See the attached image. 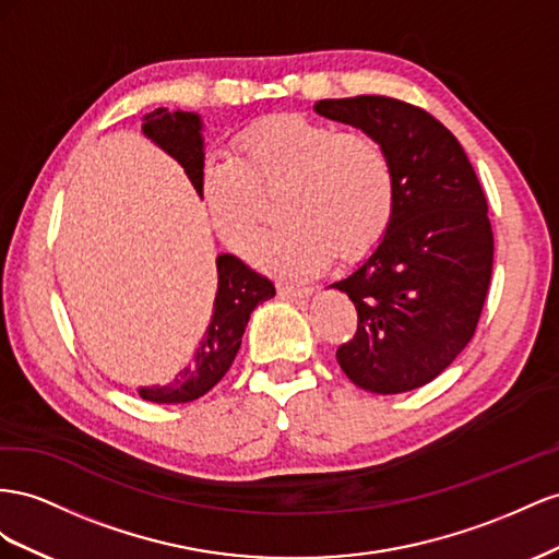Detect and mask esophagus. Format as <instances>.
<instances>
[{"instance_id":"1","label":"esophagus","mask_w":559,"mask_h":559,"mask_svg":"<svg viewBox=\"0 0 559 559\" xmlns=\"http://www.w3.org/2000/svg\"><path fill=\"white\" fill-rule=\"evenodd\" d=\"M311 293L309 285H299V283H278V295L297 299V297H307Z\"/></svg>"}]
</instances>
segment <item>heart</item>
Returning a JSON list of instances; mask_svg holds the SVG:
<instances>
[{
    "label": "heart",
    "instance_id": "1",
    "mask_svg": "<svg viewBox=\"0 0 559 559\" xmlns=\"http://www.w3.org/2000/svg\"><path fill=\"white\" fill-rule=\"evenodd\" d=\"M281 199L288 225L266 231L250 258L283 276H307L332 254L360 258L384 238L397 211L395 166L362 131L299 115L269 117L234 140V156H215L201 175V199L222 243L246 250Z\"/></svg>",
    "mask_w": 559,
    "mask_h": 559
}]
</instances>
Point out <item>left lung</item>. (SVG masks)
<instances>
[{
	"mask_svg": "<svg viewBox=\"0 0 559 559\" xmlns=\"http://www.w3.org/2000/svg\"><path fill=\"white\" fill-rule=\"evenodd\" d=\"M313 109L374 135L397 180L389 234L330 285L358 311L356 334L337 348V362L365 391L419 389L450 368L480 321L493 264L485 191L459 140L421 107L356 95L318 100Z\"/></svg>",
	"mask_w": 559,
	"mask_h": 559,
	"instance_id": "left-lung-1",
	"label": "left lung"
}]
</instances>
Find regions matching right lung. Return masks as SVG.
<instances>
[{
    "instance_id": "add662e5",
    "label": "right lung",
    "mask_w": 559,
    "mask_h": 559,
    "mask_svg": "<svg viewBox=\"0 0 559 559\" xmlns=\"http://www.w3.org/2000/svg\"><path fill=\"white\" fill-rule=\"evenodd\" d=\"M142 121H145L142 133L185 168L187 178L201 194L203 138L199 115L158 107L152 115H145ZM274 295V283L266 276L252 271L234 254H217V295L213 318L197 346L194 358L170 384L140 389V395L150 403L178 405L191 403L209 393L231 368L252 309Z\"/></svg>"
}]
</instances>
